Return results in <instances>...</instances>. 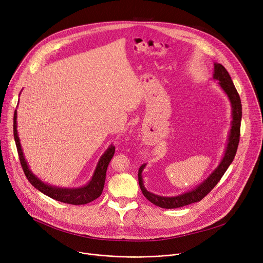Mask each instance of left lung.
<instances>
[{
    "instance_id": "left-lung-1",
    "label": "left lung",
    "mask_w": 263,
    "mask_h": 263,
    "mask_svg": "<svg viewBox=\"0 0 263 263\" xmlns=\"http://www.w3.org/2000/svg\"><path fill=\"white\" fill-rule=\"evenodd\" d=\"M213 78L219 82V85L223 91L228 95L231 104H232V127L229 135V141L227 144V149L223 158H222L220 164L217 168L199 185H197L194 190L189 191L182 195L175 196V197H163L158 196L151 192H148L143 184L142 172L145 167V164L141 165L138 173V180L141 191H142L144 197L151 201L155 205L162 208V209H177L182 208L195 202H199L203 199L220 181L222 176L224 175L237 153L239 139H240V125H241V117H242V106L239 93L233 83L230 73L224 68L223 65L219 63L214 64V74Z\"/></svg>"
}]
</instances>
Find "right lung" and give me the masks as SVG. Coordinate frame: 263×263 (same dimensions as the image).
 <instances>
[{
    "label": "right lung",
    "instance_id": "1",
    "mask_svg": "<svg viewBox=\"0 0 263 263\" xmlns=\"http://www.w3.org/2000/svg\"><path fill=\"white\" fill-rule=\"evenodd\" d=\"M13 136H14L15 145H16V149H17V154H18V158H20V162H21V165H22L25 176L27 177L29 182L36 190H39L44 195H46L57 201L63 202V203L81 205V204L89 203V202L96 200L98 197L101 196V194H102L103 189H104V183H105L107 166L115 154L114 145H110L106 149V152L102 155V157L100 158L99 162L97 164V167L95 170V173L91 177V180L86 185H84L82 187H78V189H65V187L51 186L47 183H44L43 181L40 180L30 171V168L26 162V160H25V157H24V154H23V151L21 147V143H20V139L17 136L16 110H14V115H13Z\"/></svg>",
    "mask_w": 263,
    "mask_h": 263
}]
</instances>
